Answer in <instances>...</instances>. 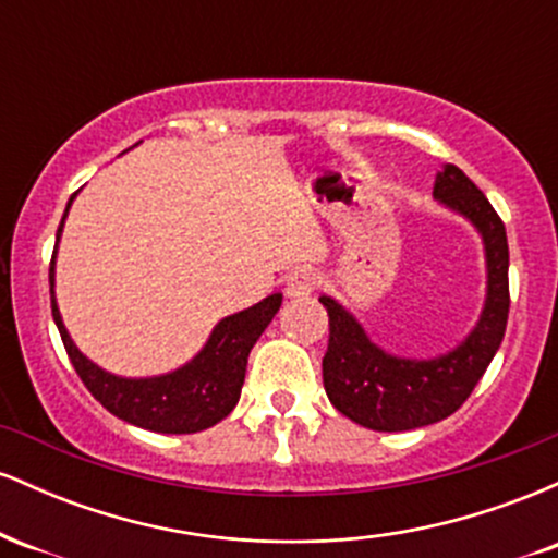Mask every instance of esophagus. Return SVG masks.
<instances>
[{
    "label": "esophagus",
    "instance_id": "1",
    "mask_svg": "<svg viewBox=\"0 0 558 558\" xmlns=\"http://www.w3.org/2000/svg\"><path fill=\"white\" fill-rule=\"evenodd\" d=\"M317 286H319L317 272L310 270V267H301V270L291 272V278H288L286 293L291 299H306L317 291Z\"/></svg>",
    "mask_w": 558,
    "mask_h": 558
}]
</instances>
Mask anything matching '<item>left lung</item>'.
<instances>
[{
    "label": "left lung",
    "mask_w": 558,
    "mask_h": 558,
    "mask_svg": "<svg viewBox=\"0 0 558 558\" xmlns=\"http://www.w3.org/2000/svg\"><path fill=\"white\" fill-rule=\"evenodd\" d=\"M433 194L475 222L488 257V301L472 336L430 362L396 360L369 341L354 317L330 296V336L323 356L325 393L338 412L377 433L414 430L457 412L485 375L509 319V243L504 220L457 165H446Z\"/></svg>",
    "instance_id": "left-lung-1"
}]
</instances>
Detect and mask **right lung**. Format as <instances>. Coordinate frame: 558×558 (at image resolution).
Instances as JSON below:
<instances>
[{"instance_id":"right-lung-1","label":"right lung","mask_w":558,"mask_h":558,"mask_svg":"<svg viewBox=\"0 0 558 558\" xmlns=\"http://www.w3.org/2000/svg\"><path fill=\"white\" fill-rule=\"evenodd\" d=\"M73 196H70V202H73ZM65 215H62V222H65ZM62 222L57 228V239H60ZM54 254L52 265H49L52 317L62 336V343H65L70 364L75 367L83 386L88 388V393L107 412L131 422V425L144 427V430L165 435L207 430V427L217 425V422L226 420L233 412L241 396L243 377H246L248 351H252V345L257 343V338L270 325L275 312L280 310V301H283L280 293H272V296L262 299L259 304L248 306L239 315L222 319L213 330V338L204 345L202 354L178 369V373L149 377V380H125V377H114L96 367L70 341L54 304Z\"/></svg>"}]
</instances>
